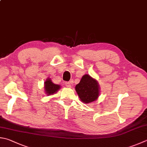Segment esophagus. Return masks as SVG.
Returning a JSON list of instances; mask_svg holds the SVG:
<instances>
[{
  "label": "esophagus",
  "instance_id": "1",
  "mask_svg": "<svg viewBox=\"0 0 147 147\" xmlns=\"http://www.w3.org/2000/svg\"><path fill=\"white\" fill-rule=\"evenodd\" d=\"M65 85H66V87L71 88V84H70V82H65Z\"/></svg>",
  "mask_w": 147,
  "mask_h": 147
}]
</instances>
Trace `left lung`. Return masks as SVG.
<instances>
[{
    "instance_id": "8db88e82",
    "label": "left lung",
    "mask_w": 147,
    "mask_h": 147,
    "mask_svg": "<svg viewBox=\"0 0 147 147\" xmlns=\"http://www.w3.org/2000/svg\"><path fill=\"white\" fill-rule=\"evenodd\" d=\"M76 90L81 100L86 104L95 101L100 95L98 82L88 74L82 76L81 81L76 85Z\"/></svg>"
}]
</instances>
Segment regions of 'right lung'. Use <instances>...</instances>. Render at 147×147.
<instances>
[{
	"mask_svg": "<svg viewBox=\"0 0 147 147\" xmlns=\"http://www.w3.org/2000/svg\"><path fill=\"white\" fill-rule=\"evenodd\" d=\"M44 87H45V91L47 95H53V94L57 93V91L60 89V86L58 84H54L51 79L47 78L44 82Z\"/></svg>",
	"mask_w": 147,
	"mask_h": 147,
	"instance_id": "add662e5",
	"label": "right lung"
}]
</instances>
